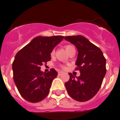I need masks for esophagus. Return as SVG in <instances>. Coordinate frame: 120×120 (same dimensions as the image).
<instances>
[{
    "label": "esophagus",
    "mask_w": 120,
    "mask_h": 120,
    "mask_svg": "<svg viewBox=\"0 0 120 120\" xmlns=\"http://www.w3.org/2000/svg\"><path fill=\"white\" fill-rule=\"evenodd\" d=\"M63 72H61V71H60V72H58V75H62L63 74Z\"/></svg>",
    "instance_id": "esophagus-1"
}]
</instances>
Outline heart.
I'll list each match as a JSON object with an SVG mask.
<instances>
[{
  "instance_id": "b5f03b06",
  "label": "heart",
  "mask_w": 120,
  "mask_h": 120,
  "mask_svg": "<svg viewBox=\"0 0 120 120\" xmlns=\"http://www.w3.org/2000/svg\"><path fill=\"white\" fill-rule=\"evenodd\" d=\"M64 47H65V50H66V51L67 52H68L69 50L71 49V48H73V47H74L73 46V45H65V46H64ZM55 49H52L51 51V53H50V55H51V56H54V55H55ZM60 68H62V69H65V65H60Z\"/></svg>"
}]
</instances>
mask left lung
<instances>
[{"label": "left lung", "instance_id": "obj_1", "mask_svg": "<svg viewBox=\"0 0 120 120\" xmlns=\"http://www.w3.org/2000/svg\"><path fill=\"white\" fill-rule=\"evenodd\" d=\"M78 50L75 70L80 71L78 77L69 73V80L65 86L71 98L78 101H86L98 93L106 74V59L101 49L86 38L76 35L65 37Z\"/></svg>", "mask_w": 120, "mask_h": 120}]
</instances>
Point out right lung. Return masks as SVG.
Listing matches in <instances>:
<instances>
[{
	"label": "right lung",
	"instance_id": "1",
	"mask_svg": "<svg viewBox=\"0 0 120 120\" xmlns=\"http://www.w3.org/2000/svg\"><path fill=\"white\" fill-rule=\"evenodd\" d=\"M64 37H35L15 55L12 64L13 79L19 92L26 100L37 103L48 95L58 73L55 69L44 73L40 71V66L51 60V51Z\"/></svg>",
	"mask_w": 120,
	"mask_h": 120
}]
</instances>
